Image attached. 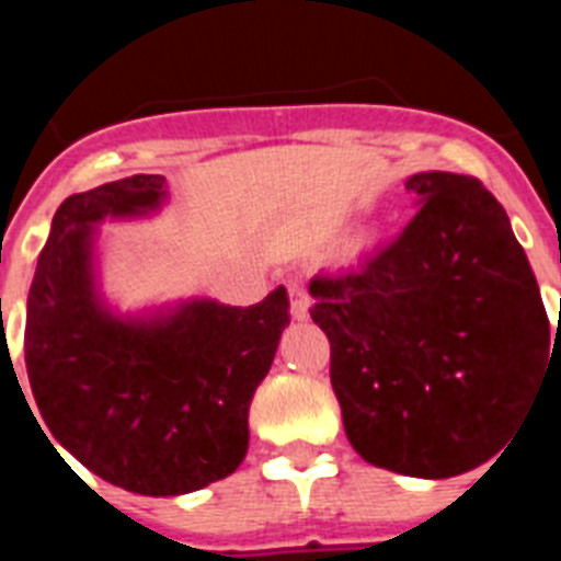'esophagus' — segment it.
<instances>
[{"mask_svg":"<svg viewBox=\"0 0 561 561\" xmlns=\"http://www.w3.org/2000/svg\"><path fill=\"white\" fill-rule=\"evenodd\" d=\"M289 306H291V317H295V320H306V317H309L311 300H309V295H306L304 286L297 284V280H291L289 284Z\"/></svg>","mask_w":561,"mask_h":561,"instance_id":"34e87169","label":"esophagus"}]
</instances>
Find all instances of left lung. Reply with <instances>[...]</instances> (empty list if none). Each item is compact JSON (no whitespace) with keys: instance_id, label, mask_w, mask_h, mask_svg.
I'll list each match as a JSON object with an SVG mask.
<instances>
[{"instance_id":"1","label":"left lung","mask_w":561,"mask_h":561,"mask_svg":"<svg viewBox=\"0 0 561 561\" xmlns=\"http://www.w3.org/2000/svg\"><path fill=\"white\" fill-rule=\"evenodd\" d=\"M415 216L342 275H314L311 320L351 447L410 478L463 474L508 444L551 348L537 277L474 176L413 173Z\"/></svg>"}]
</instances>
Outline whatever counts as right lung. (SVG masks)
Returning <instances> with one entry per match:
<instances>
[{
    "label": "right lung",
    "instance_id": "right-lung-1",
    "mask_svg": "<svg viewBox=\"0 0 561 561\" xmlns=\"http://www.w3.org/2000/svg\"><path fill=\"white\" fill-rule=\"evenodd\" d=\"M165 199L157 173L64 199L24 325L30 390L49 430L42 433L106 483L148 497L196 492L236 472L250 444V401L289 325L284 286L247 309L191 297L117 314L103 300L98 225L142 219Z\"/></svg>",
    "mask_w": 561,
    "mask_h": 561
}]
</instances>
